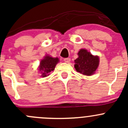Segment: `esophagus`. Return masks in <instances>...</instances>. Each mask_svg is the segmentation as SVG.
<instances>
[{"label":"esophagus","instance_id":"34e87169","mask_svg":"<svg viewBox=\"0 0 128 128\" xmlns=\"http://www.w3.org/2000/svg\"><path fill=\"white\" fill-rule=\"evenodd\" d=\"M64 61L66 63H69L70 61V58H65V59H64Z\"/></svg>","mask_w":128,"mask_h":128}]
</instances>
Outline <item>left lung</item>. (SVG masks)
<instances>
[{
    "instance_id": "8db88e82",
    "label": "left lung",
    "mask_w": 128,
    "mask_h": 128,
    "mask_svg": "<svg viewBox=\"0 0 128 128\" xmlns=\"http://www.w3.org/2000/svg\"><path fill=\"white\" fill-rule=\"evenodd\" d=\"M77 54L78 57L74 60L77 72L87 76L95 74L99 66V57L94 56L86 49L80 50Z\"/></svg>"
}]
</instances>
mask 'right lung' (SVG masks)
<instances>
[{"label":"right lung","mask_w":128,"mask_h":128,"mask_svg":"<svg viewBox=\"0 0 128 128\" xmlns=\"http://www.w3.org/2000/svg\"><path fill=\"white\" fill-rule=\"evenodd\" d=\"M59 62L58 58L52 57L46 55L44 59H41L40 63L39 71L41 74V77H45L50 75V72L53 71L56 64Z\"/></svg>","instance_id":"1"}]
</instances>
